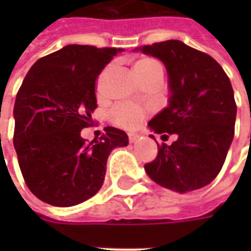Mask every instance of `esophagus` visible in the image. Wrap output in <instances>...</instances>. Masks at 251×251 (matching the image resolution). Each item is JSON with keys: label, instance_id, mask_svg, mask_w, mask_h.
I'll return each mask as SVG.
<instances>
[{"label": "esophagus", "instance_id": "1", "mask_svg": "<svg viewBox=\"0 0 251 251\" xmlns=\"http://www.w3.org/2000/svg\"><path fill=\"white\" fill-rule=\"evenodd\" d=\"M138 134H134V133H129V141L130 142H136L138 140Z\"/></svg>", "mask_w": 251, "mask_h": 251}]
</instances>
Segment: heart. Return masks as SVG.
I'll use <instances>...</instances> for the list:
<instances>
[{
    "instance_id": "obj_1",
    "label": "heart",
    "mask_w": 251,
    "mask_h": 251,
    "mask_svg": "<svg viewBox=\"0 0 251 251\" xmlns=\"http://www.w3.org/2000/svg\"><path fill=\"white\" fill-rule=\"evenodd\" d=\"M158 64L160 63L156 62L154 59H151V57L140 59L134 64V72H136L137 77L141 76L142 74H145L151 68L158 66ZM148 113H149V110L147 107H141V106L131 103H118L110 110L109 117L110 121L114 125L124 127V129H136L141 125L142 121L147 118Z\"/></svg>"
}]
</instances>
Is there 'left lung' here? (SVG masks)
Segmentation results:
<instances>
[{"instance_id": "left-lung-1", "label": "left lung", "mask_w": 251, "mask_h": 251, "mask_svg": "<svg viewBox=\"0 0 251 251\" xmlns=\"http://www.w3.org/2000/svg\"><path fill=\"white\" fill-rule=\"evenodd\" d=\"M138 50L160 59L169 76V106L149 126L177 134L172 145H157L156 158L145 164L148 176L181 194L203 188L221 172L234 138L237 104L230 79L214 57L179 40Z\"/></svg>"}]
</instances>
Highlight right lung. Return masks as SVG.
<instances>
[{
  "mask_svg": "<svg viewBox=\"0 0 251 251\" xmlns=\"http://www.w3.org/2000/svg\"><path fill=\"white\" fill-rule=\"evenodd\" d=\"M122 51L70 44L39 59L23 80L13 111L14 149L28 188L48 204L71 207L94 196L110 152L129 144L113 126L98 141L80 137L98 107L97 77Z\"/></svg>",
  "mask_w": 251,
  "mask_h": 251,
  "instance_id": "1",
  "label": "right lung"
}]
</instances>
